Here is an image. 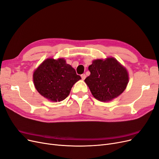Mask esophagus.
<instances>
[{
  "instance_id": "1",
  "label": "esophagus",
  "mask_w": 159,
  "mask_h": 159,
  "mask_svg": "<svg viewBox=\"0 0 159 159\" xmlns=\"http://www.w3.org/2000/svg\"><path fill=\"white\" fill-rule=\"evenodd\" d=\"M81 79H82V80H84L85 79V78H86V75H85V74H83L81 75Z\"/></svg>"
}]
</instances>
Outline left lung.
Wrapping results in <instances>:
<instances>
[{
  "instance_id": "left-lung-1",
  "label": "left lung",
  "mask_w": 159,
  "mask_h": 159,
  "mask_svg": "<svg viewBox=\"0 0 159 159\" xmlns=\"http://www.w3.org/2000/svg\"><path fill=\"white\" fill-rule=\"evenodd\" d=\"M89 70L91 74L85 82L93 96L100 101L107 102L117 97L129 83L126 69L113 57L94 60Z\"/></svg>"
}]
</instances>
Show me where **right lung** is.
Wrapping results in <instances>:
<instances>
[{
  "mask_svg": "<svg viewBox=\"0 0 159 159\" xmlns=\"http://www.w3.org/2000/svg\"><path fill=\"white\" fill-rule=\"evenodd\" d=\"M81 79L64 59H47L33 74L35 88L42 96L53 102L65 100L74 84Z\"/></svg>",
  "mask_w": 159,
  "mask_h": 159,
  "instance_id": "right-lung-1",
  "label": "right lung"
}]
</instances>
